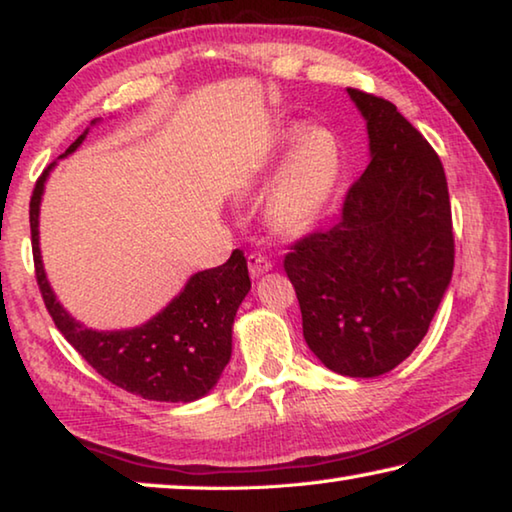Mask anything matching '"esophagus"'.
Wrapping results in <instances>:
<instances>
[{
    "label": "esophagus",
    "instance_id": "esophagus-1",
    "mask_svg": "<svg viewBox=\"0 0 512 512\" xmlns=\"http://www.w3.org/2000/svg\"><path fill=\"white\" fill-rule=\"evenodd\" d=\"M271 268H273V262L266 255H262V253H250L248 255V271L253 277L264 275V273L271 271Z\"/></svg>",
    "mask_w": 512,
    "mask_h": 512
}]
</instances>
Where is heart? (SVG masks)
Wrapping results in <instances>:
<instances>
[{
	"mask_svg": "<svg viewBox=\"0 0 512 512\" xmlns=\"http://www.w3.org/2000/svg\"><path fill=\"white\" fill-rule=\"evenodd\" d=\"M300 128L287 131L296 140ZM341 149L332 133L311 128L284 155L264 196V221L280 239H300L332 203L341 180Z\"/></svg>",
	"mask_w": 512,
	"mask_h": 512,
	"instance_id": "heart-1",
	"label": "heart"
}]
</instances>
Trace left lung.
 Segmentation results:
<instances>
[{
  "mask_svg": "<svg viewBox=\"0 0 512 512\" xmlns=\"http://www.w3.org/2000/svg\"><path fill=\"white\" fill-rule=\"evenodd\" d=\"M366 119L370 164L339 223L291 246L302 334L329 370L379 377L427 334L454 271L443 162L391 101L348 88Z\"/></svg>",
  "mask_w": 512,
  "mask_h": 512,
  "instance_id": "1",
  "label": "left lung"
}]
</instances>
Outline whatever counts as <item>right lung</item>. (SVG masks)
<instances>
[{
	"instance_id": "1",
	"label": "right lung",
	"mask_w": 512,
	"mask_h": 512,
	"mask_svg": "<svg viewBox=\"0 0 512 512\" xmlns=\"http://www.w3.org/2000/svg\"><path fill=\"white\" fill-rule=\"evenodd\" d=\"M97 124V121H92ZM85 131L60 155L74 153ZM51 162L38 178L29 205L33 264L49 316L60 334L90 366L124 391L155 402H194L212 391L232 354V323L250 291L248 264L241 250L216 268L192 275L185 289L144 325L99 332L74 320L51 291L40 257L38 216Z\"/></svg>"
}]
</instances>
